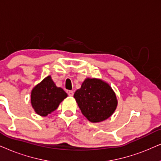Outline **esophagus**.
I'll use <instances>...</instances> for the list:
<instances>
[{
  "label": "esophagus",
  "instance_id": "34e87169",
  "mask_svg": "<svg viewBox=\"0 0 161 161\" xmlns=\"http://www.w3.org/2000/svg\"><path fill=\"white\" fill-rule=\"evenodd\" d=\"M68 95L70 96V97H73V96H74V91H68Z\"/></svg>",
  "mask_w": 161,
  "mask_h": 161
}]
</instances>
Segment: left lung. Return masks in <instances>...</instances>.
<instances>
[{"instance_id":"1","label":"left lung","mask_w":161,"mask_h":161,"mask_svg":"<svg viewBox=\"0 0 161 161\" xmlns=\"http://www.w3.org/2000/svg\"><path fill=\"white\" fill-rule=\"evenodd\" d=\"M74 97L82 114L92 123L111 117L117 105L116 95L108 84L97 79H86Z\"/></svg>"}]
</instances>
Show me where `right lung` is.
<instances>
[{
  "mask_svg": "<svg viewBox=\"0 0 161 161\" xmlns=\"http://www.w3.org/2000/svg\"><path fill=\"white\" fill-rule=\"evenodd\" d=\"M67 97L65 91L56 87L51 77L47 76L32 91L31 103L38 114L45 117L54 111Z\"/></svg>",
  "mask_w": 161,
  "mask_h": 161,
  "instance_id": "1",
  "label": "right lung"
}]
</instances>
